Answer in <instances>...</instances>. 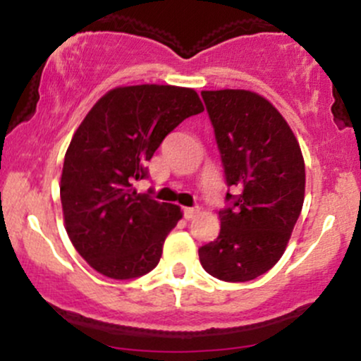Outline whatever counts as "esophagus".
Instances as JSON below:
<instances>
[{
	"instance_id": "esophagus-1",
	"label": "esophagus",
	"mask_w": 361,
	"mask_h": 361,
	"mask_svg": "<svg viewBox=\"0 0 361 361\" xmlns=\"http://www.w3.org/2000/svg\"><path fill=\"white\" fill-rule=\"evenodd\" d=\"M197 214H198V209H190V207L183 209V217L186 221H192L193 217H197Z\"/></svg>"
}]
</instances>
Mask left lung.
<instances>
[{
    "label": "left lung",
    "mask_w": 361,
    "mask_h": 361,
    "mask_svg": "<svg viewBox=\"0 0 361 361\" xmlns=\"http://www.w3.org/2000/svg\"><path fill=\"white\" fill-rule=\"evenodd\" d=\"M226 175L238 195L219 212L221 233L198 250L204 270L250 281L275 267L299 219L305 164L299 140L267 98L247 90L202 91Z\"/></svg>",
    "instance_id": "left-lung-1"
}]
</instances>
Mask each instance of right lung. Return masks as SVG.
<instances>
[{"label": "right lung", "mask_w": 361, "mask_h": 361, "mask_svg": "<svg viewBox=\"0 0 361 361\" xmlns=\"http://www.w3.org/2000/svg\"><path fill=\"white\" fill-rule=\"evenodd\" d=\"M204 111L197 91L171 85L110 90L74 132L64 156L61 204L73 246L93 270L114 280L146 275L163 255L178 205L137 193L134 181L163 139Z\"/></svg>", "instance_id": "right-lung-1"}]
</instances>
